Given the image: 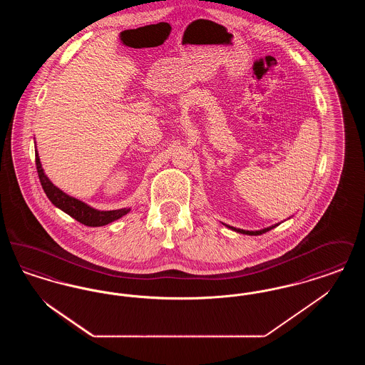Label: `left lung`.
Returning a JSON list of instances; mask_svg holds the SVG:
<instances>
[{
	"label": "left lung",
	"mask_w": 365,
	"mask_h": 365,
	"mask_svg": "<svg viewBox=\"0 0 365 365\" xmlns=\"http://www.w3.org/2000/svg\"><path fill=\"white\" fill-rule=\"evenodd\" d=\"M228 228H231L232 231H237V232H240V234H246V235H261V234H264V232H267V231H269V230H272V228H275V227L279 226V225H274V226L267 227V228H262V230H257V231H247V230H241V228H235V227L227 226Z\"/></svg>",
	"instance_id": "1"
}]
</instances>
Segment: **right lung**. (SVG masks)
<instances>
[{"label": "right lung", "instance_id": "right-lung-1", "mask_svg": "<svg viewBox=\"0 0 365 365\" xmlns=\"http://www.w3.org/2000/svg\"><path fill=\"white\" fill-rule=\"evenodd\" d=\"M35 164H36V171H38L42 189L48 195V198L52 201L53 205L61 209L63 212H66L67 215H70L71 217H73L75 220H78L85 226L101 227L109 225L120 219L131 210L130 208L115 209V210H98V209L91 208L83 201L71 197L53 185L51 179L43 173L36 150H35Z\"/></svg>", "mask_w": 365, "mask_h": 365}]
</instances>
